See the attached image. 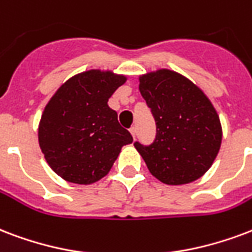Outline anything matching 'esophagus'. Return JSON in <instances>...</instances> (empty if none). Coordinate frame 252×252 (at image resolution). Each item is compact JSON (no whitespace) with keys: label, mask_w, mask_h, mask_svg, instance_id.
Masks as SVG:
<instances>
[{"label":"esophagus","mask_w":252,"mask_h":252,"mask_svg":"<svg viewBox=\"0 0 252 252\" xmlns=\"http://www.w3.org/2000/svg\"><path fill=\"white\" fill-rule=\"evenodd\" d=\"M130 133H131V135H133V138H135V135H137V127H131L130 128Z\"/></svg>","instance_id":"1"}]
</instances>
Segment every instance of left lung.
<instances>
[{"instance_id": "obj_1", "label": "left lung", "mask_w": 252, "mask_h": 252, "mask_svg": "<svg viewBox=\"0 0 252 252\" xmlns=\"http://www.w3.org/2000/svg\"><path fill=\"white\" fill-rule=\"evenodd\" d=\"M139 92L157 125L151 145L134 143L149 171L173 186L196 181L211 167L222 143L213 103L190 79L167 69L141 75Z\"/></svg>"}]
</instances>
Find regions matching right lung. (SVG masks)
Masks as SVG:
<instances>
[{
  "instance_id": "add662e5",
  "label": "right lung",
  "mask_w": 252,
  "mask_h": 252,
  "mask_svg": "<svg viewBox=\"0 0 252 252\" xmlns=\"http://www.w3.org/2000/svg\"><path fill=\"white\" fill-rule=\"evenodd\" d=\"M126 79L113 71H83L67 79L47 102L38 126L39 147L62 179L97 182L110 171L122 146L133 142L107 105Z\"/></svg>"
}]
</instances>
